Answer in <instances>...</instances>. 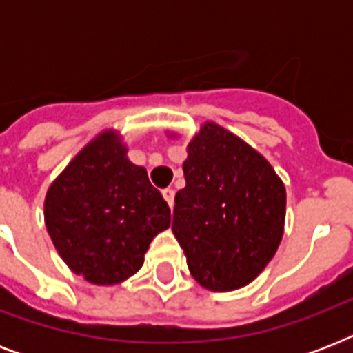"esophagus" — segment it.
Segmentation results:
<instances>
[{
	"label": "esophagus",
	"instance_id": "obj_1",
	"mask_svg": "<svg viewBox=\"0 0 353 353\" xmlns=\"http://www.w3.org/2000/svg\"><path fill=\"white\" fill-rule=\"evenodd\" d=\"M174 196H176V190H174V188H165V190H163V198L166 199V203L170 205V207H174Z\"/></svg>",
	"mask_w": 353,
	"mask_h": 353
}]
</instances>
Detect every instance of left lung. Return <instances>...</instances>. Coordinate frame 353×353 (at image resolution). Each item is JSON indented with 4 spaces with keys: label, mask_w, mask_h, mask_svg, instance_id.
Here are the masks:
<instances>
[{
    "label": "left lung",
    "mask_w": 353,
    "mask_h": 353,
    "mask_svg": "<svg viewBox=\"0 0 353 353\" xmlns=\"http://www.w3.org/2000/svg\"><path fill=\"white\" fill-rule=\"evenodd\" d=\"M183 174L172 232L190 274L209 291L251 284L284 236V181L260 152L212 121L187 144Z\"/></svg>",
    "instance_id": "8db88e82"
}]
</instances>
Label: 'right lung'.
I'll return each mask as SVG.
<instances>
[{
    "label": "right lung",
    "mask_w": 353,
    "mask_h": 353,
    "mask_svg": "<svg viewBox=\"0 0 353 353\" xmlns=\"http://www.w3.org/2000/svg\"><path fill=\"white\" fill-rule=\"evenodd\" d=\"M43 220L74 274L115 285L143 268L152 240L170 227V209L146 168L128 159L121 132L108 128L49 185Z\"/></svg>",
    "instance_id": "obj_1"
}]
</instances>
